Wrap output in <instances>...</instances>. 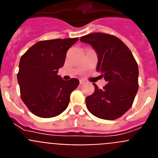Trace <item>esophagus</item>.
<instances>
[{"label": "esophagus", "mask_w": 158, "mask_h": 158, "mask_svg": "<svg viewBox=\"0 0 158 158\" xmlns=\"http://www.w3.org/2000/svg\"><path fill=\"white\" fill-rule=\"evenodd\" d=\"M79 81H80V85H83V84L85 83V81L81 80H81Z\"/></svg>", "instance_id": "34e87169"}]
</instances>
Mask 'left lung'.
Returning a JSON list of instances; mask_svg holds the SVG:
<instances>
[{
	"instance_id": "left-lung-1",
	"label": "left lung",
	"mask_w": 158,
	"mask_h": 158,
	"mask_svg": "<svg viewBox=\"0 0 158 158\" xmlns=\"http://www.w3.org/2000/svg\"><path fill=\"white\" fill-rule=\"evenodd\" d=\"M96 51V71L107 85L85 99L88 110L95 116L114 120L122 116L133 104L139 89V67L130 49L118 37L96 32L80 38Z\"/></svg>"
}]
</instances>
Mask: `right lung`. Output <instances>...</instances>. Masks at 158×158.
Listing matches in <instances>:
<instances>
[{
	"label": "right lung",
	"mask_w": 158,
	"mask_h": 158,
	"mask_svg": "<svg viewBox=\"0 0 158 158\" xmlns=\"http://www.w3.org/2000/svg\"><path fill=\"white\" fill-rule=\"evenodd\" d=\"M78 38L56 39L36 43L22 55L17 80L23 102L31 113L51 118L63 112L79 81L62 80L58 69L65 63L67 51Z\"/></svg>",
	"instance_id": "right-lung-1"
}]
</instances>
